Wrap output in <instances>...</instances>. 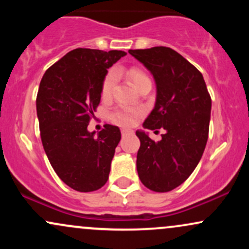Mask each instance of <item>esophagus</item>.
<instances>
[{
  "mask_svg": "<svg viewBox=\"0 0 249 249\" xmlns=\"http://www.w3.org/2000/svg\"><path fill=\"white\" fill-rule=\"evenodd\" d=\"M131 133H133L132 130H127V128H123V130H122V136L123 137L127 136V134H131Z\"/></svg>",
  "mask_w": 249,
  "mask_h": 249,
  "instance_id": "esophagus-1",
  "label": "esophagus"
}]
</instances>
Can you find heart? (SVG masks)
<instances>
[{
  "label": "heart",
  "mask_w": 249,
  "mask_h": 249,
  "mask_svg": "<svg viewBox=\"0 0 249 249\" xmlns=\"http://www.w3.org/2000/svg\"><path fill=\"white\" fill-rule=\"evenodd\" d=\"M128 77H130V79L132 81L134 88L138 87V85L144 81L150 79L144 72H142V71L139 70H134V69L128 71ZM116 79H117L116 71L115 70L108 71L107 75L105 76L104 81H103V85H102L103 97H108L111 95L113 85H115L116 83ZM139 116H141V111L134 110V108H130V107H121L113 111L112 115H111V118H112V121L117 123V124L126 125V126H128V125H132Z\"/></svg>",
  "instance_id": "1"
}]
</instances>
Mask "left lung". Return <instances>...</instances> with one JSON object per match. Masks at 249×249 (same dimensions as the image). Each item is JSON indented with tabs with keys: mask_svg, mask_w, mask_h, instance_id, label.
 Wrapping results in <instances>:
<instances>
[{
	"mask_svg": "<svg viewBox=\"0 0 249 249\" xmlns=\"http://www.w3.org/2000/svg\"><path fill=\"white\" fill-rule=\"evenodd\" d=\"M128 53L150 71L156 83V103L142 127L165 130L158 142L144 130L136 131L141 141L137 171L151 191L168 192L181 185L201 159L212 101L201 72L171 48L128 50Z\"/></svg>",
	"mask_w": 249,
	"mask_h": 249,
	"instance_id": "1",
	"label": "left lung"
}]
</instances>
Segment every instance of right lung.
Instances as JSON below:
<instances>
[{
    "label": "right lung",
    "mask_w": 249,
    "mask_h": 249,
    "mask_svg": "<svg viewBox=\"0 0 249 249\" xmlns=\"http://www.w3.org/2000/svg\"><path fill=\"white\" fill-rule=\"evenodd\" d=\"M125 51L78 48L45 71L36 99L42 144L57 176L78 192L104 186L122 138L118 126L88 130L107 69Z\"/></svg>",
    "instance_id": "1"
}]
</instances>
